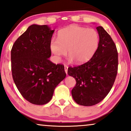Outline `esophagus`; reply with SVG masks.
I'll return each mask as SVG.
<instances>
[{"instance_id":"obj_1","label":"esophagus","mask_w":131,"mask_h":131,"mask_svg":"<svg viewBox=\"0 0 131 131\" xmlns=\"http://www.w3.org/2000/svg\"><path fill=\"white\" fill-rule=\"evenodd\" d=\"M64 71H65V73L67 74V73H68V67L67 65H64Z\"/></svg>"}]
</instances>
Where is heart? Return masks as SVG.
Returning a JSON list of instances; mask_svg holds the SVG:
<instances>
[{
	"instance_id": "heart-1",
	"label": "heart",
	"mask_w": 131,
	"mask_h": 131,
	"mask_svg": "<svg viewBox=\"0 0 131 131\" xmlns=\"http://www.w3.org/2000/svg\"><path fill=\"white\" fill-rule=\"evenodd\" d=\"M99 43V36L95 30L73 25L61 30L58 39H51L50 50L57 61H60L68 50L70 56L69 60H74L77 63L81 64L91 59Z\"/></svg>"
}]
</instances>
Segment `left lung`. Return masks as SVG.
<instances>
[{"instance_id":"left-lung-1","label":"left lung","mask_w":131,"mask_h":131,"mask_svg":"<svg viewBox=\"0 0 131 131\" xmlns=\"http://www.w3.org/2000/svg\"><path fill=\"white\" fill-rule=\"evenodd\" d=\"M96 29L99 43L91 59L68 69V74L76 81L72 97L82 106H92L103 100L112 89L118 72V55L115 42L103 27Z\"/></svg>"}]
</instances>
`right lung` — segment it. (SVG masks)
Returning <instances> with one entry per match:
<instances>
[{"label":"right lung","instance_id":"right-lung-1","mask_svg":"<svg viewBox=\"0 0 131 131\" xmlns=\"http://www.w3.org/2000/svg\"><path fill=\"white\" fill-rule=\"evenodd\" d=\"M54 30L32 25L15 42L11 50L13 81L21 95L34 105L50 102L54 90L66 77L64 66L49 60Z\"/></svg>","mask_w":131,"mask_h":131}]
</instances>
